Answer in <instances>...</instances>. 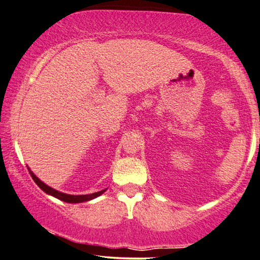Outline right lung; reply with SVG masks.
<instances>
[{"label":"right lung","mask_w":260,"mask_h":260,"mask_svg":"<svg viewBox=\"0 0 260 260\" xmlns=\"http://www.w3.org/2000/svg\"><path fill=\"white\" fill-rule=\"evenodd\" d=\"M27 168H28L29 174H31L32 179L35 180V183L38 185V186L42 188V190L45 192V193H48V194H50V196L55 197V198H57V200H59V201L67 202V203H83V202L92 201V200H94V198L99 197L100 194H103L104 192L107 190V188H105V190H101L99 192H94V193H90V194H79V196H75V194L63 193V192L57 191V190H55V188L50 187L49 185H46L45 183H43V181L40 180L39 178L37 177V175L33 173L31 170H29V167H27Z\"/></svg>","instance_id":"right-lung-1"}]
</instances>
